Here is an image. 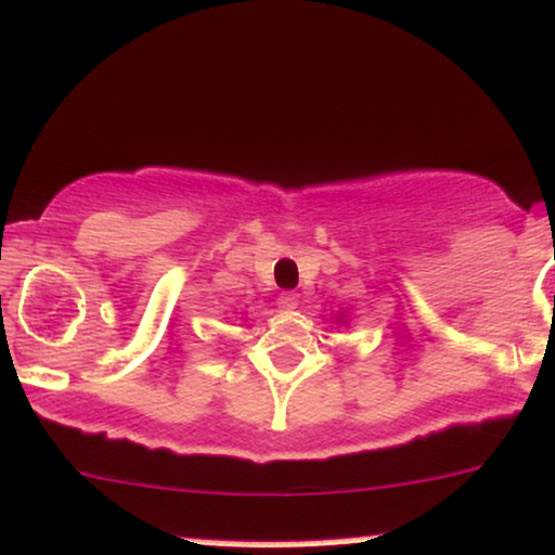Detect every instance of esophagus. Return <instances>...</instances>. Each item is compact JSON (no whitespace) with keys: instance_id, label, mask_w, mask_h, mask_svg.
<instances>
[{"instance_id":"34e87169","label":"esophagus","mask_w":555,"mask_h":555,"mask_svg":"<svg viewBox=\"0 0 555 555\" xmlns=\"http://www.w3.org/2000/svg\"><path fill=\"white\" fill-rule=\"evenodd\" d=\"M280 304H283L285 309H296L298 304H301V294H296V291H285V294H280Z\"/></svg>"}]
</instances>
